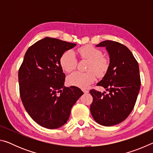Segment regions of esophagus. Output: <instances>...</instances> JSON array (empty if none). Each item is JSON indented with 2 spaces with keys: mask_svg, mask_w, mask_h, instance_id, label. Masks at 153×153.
Returning <instances> with one entry per match:
<instances>
[{
  "mask_svg": "<svg viewBox=\"0 0 153 153\" xmlns=\"http://www.w3.org/2000/svg\"><path fill=\"white\" fill-rule=\"evenodd\" d=\"M83 92H84V94H87V93H88V90H83Z\"/></svg>",
  "mask_w": 153,
  "mask_h": 153,
  "instance_id": "esophagus-1",
  "label": "esophagus"
}]
</instances>
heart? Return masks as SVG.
I'll return each mask as SVG.
<instances>
[{
  "mask_svg": "<svg viewBox=\"0 0 153 153\" xmlns=\"http://www.w3.org/2000/svg\"><path fill=\"white\" fill-rule=\"evenodd\" d=\"M78 53L82 59H87L89 63L87 66V72L76 71L67 77L68 84L81 88H86L94 81L96 74L102 76L107 71L108 62L102 56V51L94 46L87 45L80 47ZM59 63L63 70L71 72L76 67L77 59L74 52L71 50L65 51L62 54Z\"/></svg>",
  "mask_w": 153,
  "mask_h": 153,
  "instance_id": "obj_1",
  "label": "heart"
}]
</instances>
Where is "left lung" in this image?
Returning <instances> with one entry per match:
<instances>
[{
    "label": "left lung",
    "instance_id": "8db88e82",
    "mask_svg": "<svg viewBox=\"0 0 153 153\" xmlns=\"http://www.w3.org/2000/svg\"><path fill=\"white\" fill-rule=\"evenodd\" d=\"M97 47H105L110 58L107 73L98 86L108 92L91 90L92 117L100 125L111 126L124 121L132 111L140 88L139 65L133 54L120 42L102 41Z\"/></svg>",
    "mask_w": 153,
    "mask_h": 153
}]
</instances>
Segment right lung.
I'll return each instance as SVG.
<instances>
[{"instance_id": "1", "label": "right lung", "mask_w": 153, "mask_h": 153, "mask_svg": "<svg viewBox=\"0 0 153 153\" xmlns=\"http://www.w3.org/2000/svg\"><path fill=\"white\" fill-rule=\"evenodd\" d=\"M76 44L46 37L27 49L19 69V92L32 120L48 129L60 128L84 94L76 86H64L65 74L59 59Z\"/></svg>"}]
</instances>
